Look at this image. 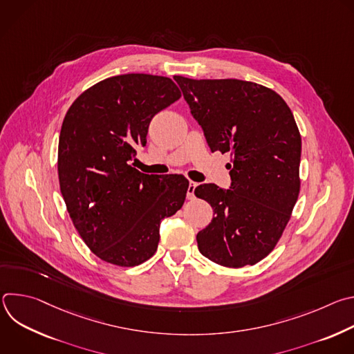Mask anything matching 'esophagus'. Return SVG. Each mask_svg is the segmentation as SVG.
Instances as JSON below:
<instances>
[{"instance_id":"esophagus-1","label":"esophagus","mask_w":354,"mask_h":354,"mask_svg":"<svg viewBox=\"0 0 354 354\" xmlns=\"http://www.w3.org/2000/svg\"><path fill=\"white\" fill-rule=\"evenodd\" d=\"M197 185H198V183H196V182H193V180L189 182V187H187V193H186V197H187L189 200L194 198V189L197 187Z\"/></svg>"}]
</instances>
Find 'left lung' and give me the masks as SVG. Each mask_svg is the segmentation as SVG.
Returning <instances> with one entry per match:
<instances>
[{
  "label": "left lung",
  "mask_w": 354,
  "mask_h": 354,
  "mask_svg": "<svg viewBox=\"0 0 354 354\" xmlns=\"http://www.w3.org/2000/svg\"><path fill=\"white\" fill-rule=\"evenodd\" d=\"M174 78L210 149L231 156V190L194 189L216 213L196 236L198 250L225 268L255 265L277 245L299 194L301 134L292 112L257 82Z\"/></svg>",
  "instance_id": "left-lung-1"
}]
</instances>
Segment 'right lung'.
<instances>
[{
    "label": "right lung",
    "instance_id": "1",
    "mask_svg": "<svg viewBox=\"0 0 354 354\" xmlns=\"http://www.w3.org/2000/svg\"><path fill=\"white\" fill-rule=\"evenodd\" d=\"M182 96L167 77L123 74L85 89L66 113L57 171L74 227L104 262L133 268L153 257L160 223L185 203L189 180L133 168L151 119Z\"/></svg>",
    "mask_w": 354,
    "mask_h": 354
}]
</instances>
